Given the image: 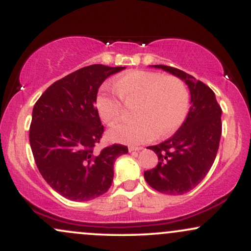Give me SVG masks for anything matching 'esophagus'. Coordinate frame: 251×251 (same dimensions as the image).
Returning a JSON list of instances; mask_svg holds the SVG:
<instances>
[{
  "label": "esophagus",
  "instance_id": "obj_1",
  "mask_svg": "<svg viewBox=\"0 0 251 251\" xmlns=\"http://www.w3.org/2000/svg\"><path fill=\"white\" fill-rule=\"evenodd\" d=\"M143 148H140V146H129L128 148V151L129 152H134V151H140Z\"/></svg>",
  "mask_w": 251,
  "mask_h": 251
}]
</instances>
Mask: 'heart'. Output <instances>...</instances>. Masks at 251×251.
Wrapping results in <instances>:
<instances>
[{
    "mask_svg": "<svg viewBox=\"0 0 251 251\" xmlns=\"http://www.w3.org/2000/svg\"><path fill=\"white\" fill-rule=\"evenodd\" d=\"M118 95L126 106L135 105L137 119L109 129L114 142L138 145L168 135L185 119L189 109V91L179 77L148 71H134L120 76L114 83ZM114 93L101 91L96 107L102 122L112 126L120 120L124 105Z\"/></svg>",
    "mask_w": 251,
    "mask_h": 251,
    "instance_id": "heart-1",
    "label": "heart"
}]
</instances>
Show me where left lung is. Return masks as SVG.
<instances>
[{"mask_svg":"<svg viewBox=\"0 0 251 251\" xmlns=\"http://www.w3.org/2000/svg\"><path fill=\"white\" fill-rule=\"evenodd\" d=\"M155 68L169 72L188 85L191 107L185 122L165 142L149 146L158 155L157 166L144 172L151 188L165 195L191 191L208 175L220 148L222 108L209 86L185 72L164 65Z\"/></svg>","mask_w":251,"mask_h":251,"instance_id":"left-lung-1","label":"left lung"}]
</instances>
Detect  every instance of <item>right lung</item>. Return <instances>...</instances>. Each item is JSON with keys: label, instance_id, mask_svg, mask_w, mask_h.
<instances>
[{"label": "right lung", "instance_id": "obj_1", "mask_svg": "<svg viewBox=\"0 0 251 251\" xmlns=\"http://www.w3.org/2000/svg\"><path fill=\"white\" fill-rule=\"evenodd\" d=\"M124 68H80L51 83L34 105L29 129L34 159L43 179L67 200L86 201L107 192L114 162L128 152L120 144L94 152L103 133L96 107L98 89Z\"/></svg>", "mask_w": 251, "mask_h": 251}]
</instances>
